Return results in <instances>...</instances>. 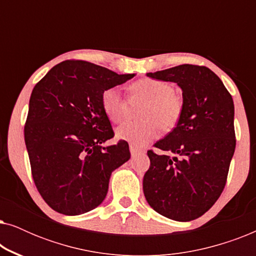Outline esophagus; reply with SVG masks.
<instances>
[{
  "instance_id": "1",
  "label": "esophagus",
  "mask_w": 256,
  "mask_h": 256,
  "mask_svg": "<svg viewBox=\"0 0 256 256\" xmlns=\"http://www.w3.org/2000/svg\"><path fill=\"white\" fill-rule=\"evenodd\" d=\"M129 149H130L132 157H135V156H138V154H142V152H143V150H141V149H138V148H136L135 146H132V144L129 146Z\"/></svg>"
}]
</instances>
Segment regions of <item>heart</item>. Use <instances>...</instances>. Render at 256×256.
I'll return each instance as SVG.
<instances>
[{
    "label": "heart",
    "instance_id": "obj_1",
    "mask_svg": "<svg viewBox=\"0 0 256 256\" xmlns=\"http://www.w3.org/2000/svg\"><path fill=\"white\" fill-rule=\"evenodd\" d=\"M132 100L146 101L138 116L142 120L127 121L118 126L115 135L118 140L143 146L160 135V128L170 132L177 127L183 115V100L174 93V86L166 82L143 78L129 87ZM101 106L108 120L122 121L127 113V102L118 88H107L101 96Z\"/></svg>",
    "mask_w": 256,
    "mask_h": 256
}]
</instances>
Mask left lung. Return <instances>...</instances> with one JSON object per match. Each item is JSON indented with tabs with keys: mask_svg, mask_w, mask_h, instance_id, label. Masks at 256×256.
<instances>
[{
	"mask_svg": "<svg viewBox=\"0 0 256 256\" xmlns=\"http://www.w3.org/2000/svg\"><path fill=\"white\" fill-rule=\"evenodd\" d=\"M176 82L183 92L177 127L149 150L143 192L157 213L176 222L199 218L225 188L236 150L233 99L218 76L205 66L184 64L146 73Z\"/></svg>",
	"mask_w": 256,
	"mask_h": 256,
	"instance_id": "left-lung-1",
	"label": "left lung"
}]
</instances>
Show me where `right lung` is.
I'll list each match as a JSON object with an SVG mask.
<instances>
[{
    "instance_id": "add662e5",
    "label": "right lung",
    "mask_w": 256,
    "mask_h": 256,
    "mask_svg": "<svg viewBox=\"0 0 256 256\" xmlns=\"http://www.w3.org/2000/svg\"><path fill=\"white\" fill-rule=\"evenodd\" d=\"M135 76L84 60L56 65L34 87L24 140L38 192L54 211L82 214L106 198L112 172L130 158L104 113V90Z\"/></svg>"
}]
</instances>
